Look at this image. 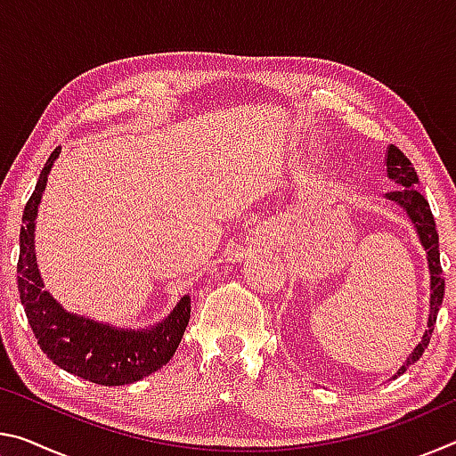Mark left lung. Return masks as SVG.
Returning a JSON list of instances; mask_svg holds the SVG:
<instances>
[{"instance_id": "1", "label": "left lung", "mask_w": 456, "mask_h": 456, "mask_svg": "<svg viewBox=\"0 0 456 456\" xmlns=\"http://www.w3.org/2000/svg\"><path fill=\"white\" fill-rule=\"evenodd\" d=\"M386 173H388V179H392L398 184V189L386 192V199L392 200V203H398L406 211L408 217H411L416 233H419V237H420L424 251H427L428 269H430L428 330L424 331L420 344L416 346L414 352L406 358L404 366L400 368L395 376H392V378H398L400 374L406 372L408 366H412L414 362L422 356L424 348H427L430 342L432 331H435L438 307H441V304H443L444 280H443V267H441V253H438L436 223L430 213V205H428V200L424 199L422 192L416 189V184H419V176H416L412 163L404 157V152L395 144H390L388 151H386Z\"/></svg>"}]
</instances>
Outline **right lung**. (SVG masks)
<instances>
[{
    "mask_svg": "<svg viewBox=\"0 0 456 456\" xmlns=\"http://www.w3.org/2000/svg\"><path fill=\"white\" fill-rule=\"evenodd\" d=\"M60 146L50 154L26 203L20 229L18 291L34 336L53 364L100 386H125L163 368L175 356L191 318V297L184 296L168 318L149 330H122L66 312L44 289L37 272L34 231L37 205L45 181L58 159Z\"/></svg>",
    "mask_w": 456,
    "mask_h": 456,
    "instance_id": "right-lung-1",
    "label": "right lung"
}]
</instances>
